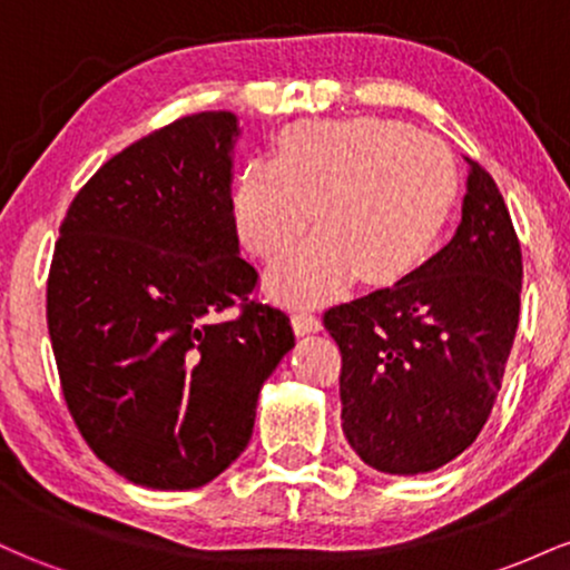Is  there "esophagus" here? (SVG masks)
I'll return each instance as SVG.
<instances>
[{
	"label": "esophagus",
	"instance_id": "esophagus-1",
	"mask_svg": "<svg viewBox=\"0 0 570 570\" xmlns=\"http://www.w3.org/2000/svg\"><path fill=\"white\" fill-rule=\"evenodd\" d=\"M292 326L297 335H311V332L322 330V322H318L307 307H297V311L292 313Z\"/></svg>",
	"mask_w": 570,
	"mask_h": 570
}]
</instances>
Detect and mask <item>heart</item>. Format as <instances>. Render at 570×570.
<instances>
[{
  "mask_svg": "<svg viewBox=\"0 0 570 570\" xmlns=\"http://www.w3.org/2000/svg\"><path fill=\"white\" fill-rule=\"evenodd\" d=\"M455 198V166L434 136L381 117L303 120L278 136L276 163L248 160L233 222L257 257L278 259L313 219L322 230L267 278L286 303H324L362 273L394 284L421 265Z\"/></svg>",
  "mask_w": 570,
  "mask_h": 570,
  "instance_id": "heart-1",
  "label": "heart"
}]
</instances>
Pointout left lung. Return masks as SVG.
I'll return each mask as SVG.
<instances>
[{
  "mask_svg": "<svg viewBox=\"0 0 570 570\" xmlns=\"http://www.w3.org/2000/svg\"><path fill=\"white\" fill-rule=\"evenodd\" d=\"M461 225L389 289L330 307L343 434L385 474H426L480 436L520 322L522 254L499 187L469 160Z\"/></svg>",
  "mask_w": 570,
  "mask_h": 570,
  "instance_id": "left-lung-1",
  "label": "left lung"
}]
</instances>
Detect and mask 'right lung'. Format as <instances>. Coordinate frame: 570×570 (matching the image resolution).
<instances>
[{"instance_id":"1","label":"right lung","mask_w":570,"mask_h":570,"mask_svg":"<svg viewBox=\"0 0 570 570\" xmlns=\"http://www.w3.org/2000/svg\"><path fill=\"white\" fill-rule=\"evenodd\" d=\"M233 112H198L104 163L71 200L48 278L63 399L90 450L155 490L212 482L252 440L259 389L294 348L248 299L233 222ZM242 313L222 320L227 306Z\"/></svg>"}]
</instances>
